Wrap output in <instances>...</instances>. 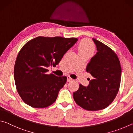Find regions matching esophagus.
Wrapping results in <instances>:
<instances>
[{"label": "esophagus", "mask_w": 133, "mask_h": 133, "mask_svg": "<svg viewBox=\"0 0 133 133\" xmlns=\"http://www.w3.org/2000/svg\"><path fill=\"white\" fill-rule=\"evenodd\" d=\"M72 80V78L70 77V76H67V82H70V81H71Z\"/></svg>", "instance_id": "1"}]
</instances>
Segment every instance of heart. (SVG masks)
<instances>
[{"label":"heart","mask_w":133,"mask_h":133,"mask_svg":"<svg viewBox=\"0 0 133 133\" xmlns=\"http://www.w3.org/2000/svg\"><path fill=\"white\" fill-rule=\"evenodd\" d=\"M78 52L79 55L91 56L95 51V46L89 39H83L78 46Z\"/></svg>","instance_id":"heart-1"}]
</instances>
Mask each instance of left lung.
Here are the masks:
<instances>
[{
	"instance_id": "8db88e82",
	"label": "left lung",
	"mask_w": 133,
	"mask_h": 133,
	"mask_svg": "<svg viewBox=\"0 0 133 133\" xmlns=\"http://www.w3.org/2000/svg\"><path fill=\"white\" fill-rule=\"evenodd\" d=\"M96 55L87 65L86 70L93 77L86 87L79 84L73 93L75 102L83 109L97 111L113 102L120 89L121 68L115 51L97 39Z\"/></svg>"
}]
</instances>
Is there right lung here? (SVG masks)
Here are the masks:
<instances>
[{"instance_id":"obj_1","label":"right lung","mask_w":133,"mask_h":133,"mask_svg":"<svg viewBox=\"0 0 133 133\" xmlns=\"http://www.w3.org/2000/svg\"><path fill=\"white\" fill-rule=\"evenodd\" d=\"M77 38L38 36L22 47L16 60L14 78L17 91L23 102L33 108H46L56 102L67 77L48 74L56 66Z\"/></svg>"}]
</instances>
